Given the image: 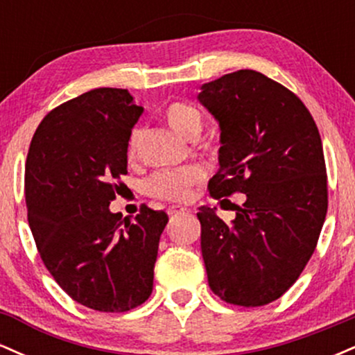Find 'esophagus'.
I'll return each instance as SVG.
<instances>
[{
	"label": "esophagus",
	"mask_w": 355,
	"mask_h": 355,
	"mask_svg": "<svg viewBox=\"0 0 355 355\" xmlns=\"http://www.w3.org/2000/svg\"><path fill=\"white\" fill-rule=\"evenodd\" d=\"M183 211H187V207L170 205L168 209H166V214H168V215H178V214H183Z\"/></svg>",
	"instance_id": "obj_1"
}]
</instances>
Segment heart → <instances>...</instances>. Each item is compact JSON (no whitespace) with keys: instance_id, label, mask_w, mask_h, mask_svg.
Listing matches in <instances>:
<instances>
[{"instance_id":"heart-1","label":"heart","mask_w":355,"mask_h":355,"mask_svg":"<svg viewBox=\"0 0 355 355\" xmlns=\"http://www.w3.org/2000/svg\"><path fill=\"white\" fill-rule=\"evenodd\" d=\"M164 118L166 125L185 140H195L202 133V113L190 105L180 103V101L170 103L165 108ZM141 138H144V130L138 126L133 128L128 137V145H126V153H128L130 160L137 157ZM202 178L203 170L198 165H187L177 170H162V172L153 173L145 182V190L152 197L164 198V200H187L191 187L197 185Z\"/></svg>"}]
</instances>
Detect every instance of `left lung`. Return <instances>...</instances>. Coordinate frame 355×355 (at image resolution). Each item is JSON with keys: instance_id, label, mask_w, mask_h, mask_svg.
Segmentation results:
<instances>
[{"instance_id": "1", "label": "left lung", "mask_w": 355, "mask_h": 355, "mask_svg": "<svg viewBox=\"0 0 355 355\" xmlns=\"http://www.w3.org/2000/svg\"><path fill=\"white\" fill-rule=\"evenodd\" d=\"M198 100L220 126L210 195L245 193L232 223L217 209H198L209 285L225 302L260 307L294 285L324 225L327 173L319 130L299 96L254 70L202 85Z\"/></svg>"}]
</instances>
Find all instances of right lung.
I'll list each match as a JSON object with an SVG mask.
<instances>
[{"instance_id": "add662e5", "label": "right lung", "mask_w": 355, "mask_h": 355, "mask_svg": "<svg viewBox=\"0 0 355 355\" xmlns=\"http://www.w3.org/2000/svg\"><path fill=\"white\" fill-rule=\"evenodd\" d=\"M141 113L128 89H89L51 110L28 150L24 195L40 257L60 287L93 311H132L153 291L168 215L144 205L135 220H121L108 209Z\"/></svg>"}]
</instances>
